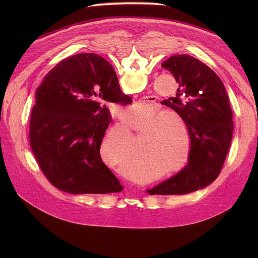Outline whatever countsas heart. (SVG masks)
Segmentation results:
<instances>
[{
  "label": "heart",
  "mask_w": 258,
  "mask_h": 258,
  "mask_svg": "<svg viewBox=\"0 0 258 258\" xmlns=\"http://www.w3.org/2000/svg\"><path fill=\"white\" fill-rule=\"evenodd\" d=\"M141 110V105L132 107V114ZM130 126L141 133L136 155L122 171L132 179H139V168L163 171L159 177L146 175L148 179H158L182 170L191 157L192 139L185 122L170 113H164L158 107H148L130 121ZM102 160L118 167L124 165L132 155V141L128 133L113 131L102 139L99 147Z\"/></svg>",
  "instance_id": "heart-1"
}]
</instances>
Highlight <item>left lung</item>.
<instances>
[{"instance_id": "obj_1", "label": "left lung", "mask_w": 258, "mask_h": 258, "mask_svg": "<svg viewBox=\"0 0 258 258\" xmlns=\"http://www.w3.org/2000/svg\"><path fill=\"white\" fill-rule=\"evenodd\" d=\"M162 68L179 84L175 97L161 103L185 122L192 139L188 164L148 195H186L211 184L222 170L233 133L232 110L222 80L210 68L187 54L172 55Z\"/></svg>"}]
</instances>
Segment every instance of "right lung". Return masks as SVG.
<instances>
[{"label":"right lung","mask_w":258,"mask_h":258,"mask_svg":"<svg viewBox=\"0 0 258 258\" xmlns=\"http://www.w3.org/2000/svg\"><path fill=\"white\" fill-rule=\"evenodd\" d=\"M35 97L30 146L49 182L73 195L121 191L99 152L111 122L106 102H132L112 64L94 53L64 58L45 76Z\"/></svg>","instance_id":"right-lung-1"}]
</instances>
